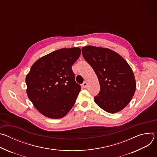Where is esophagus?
<instances>
[{
  "label": "esophagus",
  "instance_id": "esophagus-1",
  "mask_svg": "<svg viewBox=\"0 0 157 157\" xmlns=\"http://www.w3.org/2000/svg\"><path fill=\"white\" fill-rule=\"evenodd\" d=\"M82 86H83L84 87H85V88H86V87H87V82H86V81H84V82L82 83Z\"/></svg>",
  "mask_w": 157,
  "mask_h": 157
}]
</instances>
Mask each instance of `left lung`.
Segmentation results:
<instances>
[{
  "label": "left lung",
  "mask_w": 157,
  "mask_h": 157,
  "mask_svg": "<svg viewBox=\"0 0 157 157\" xmlns=\"http://www.w3.org/2000/svg\"><path fill=\"white\" fill-rule=\"evenodd\" d=\"M85 60L93 68L100 84L94 102L104 110L114 114L125 108L136 89L133 71L127 62L113 50L93 46L82 47Z\"/></svg>",
  "instance_id": "1"
}]
</instances>
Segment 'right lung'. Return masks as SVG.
<instances>
[{
  "mask_svg": "<svg viewBox=\"0 0 157 157\" xmlns=\"http://www.w3.org/2000/svg\"><path fill=\"white\" fill-rule=\"evenodd\" d=\"M78 47L61 48L38 59L27 75V94L34 107L48 118L65 116L81 91L72 66L79 58Z\"/></svg>",
  "mask_w": 157,
  "mask_h": 157,
  "instance_id": "obj_1",
  "label": "right lung"
}]
</instances>
